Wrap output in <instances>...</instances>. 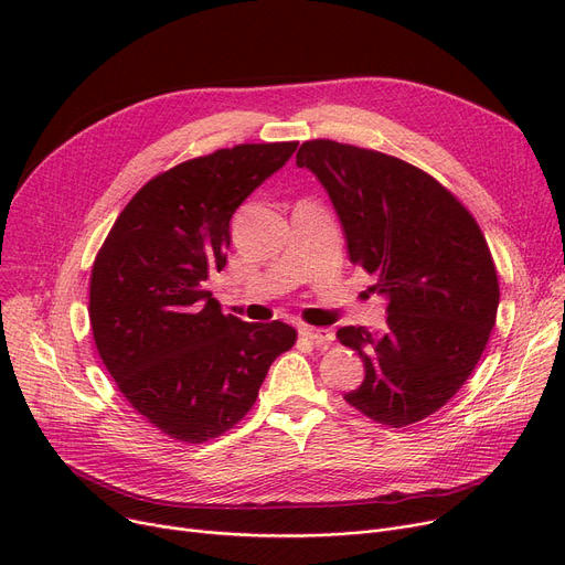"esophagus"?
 Masks as SVG:
<instances>
[{
	"mask_svg": "<svg viewBox=\"0 0 565 565\" xmlns=\"http://www.w3.org/2000/svg\"><path fill=\"white\" fill-rule=\"evenodd\" d=\"M300 332H302L311 343H316L318 348H330V343L334 341V334H332L330 330H324V328H309V324H302Z\"/></svg>",
	"mask_w": 565,
	"mask_h": 565,
	"instance_id": "1",
	"label": "esophagus"
}]
</instances>
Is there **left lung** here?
Listing matches in <instances>:
<instances>
[{"instance_id":"left-lung-1","label":"left lung","mask_w":565,"mask_h":565,"mask_svg":"<svg viewBox=\"0 0 565 565\" xmlns=\"http://www.w3.org/2000/svg\"><path fill=\"white\" fill-rule=\"evenodd\" d=\"M295 162L328 190L350 263L387 298L382 332H337L366 371L343 398L377 424H417L456 396L494 328L499 281L486 237L447 188L394 156L311 139Z\"/></svg>"}]
</instances>
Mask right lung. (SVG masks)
<instances>
[{
  "label": "right lung",
  "instance_id": "add662e5",
  "mask_svg": "<svg viewBox=\"0 0 565 565\" xmlns=\"http://www.w3.org/2000/svg\"><path fill=\"white\" fill-rule=\"evenodd\" d=\"M298 141L237 143L151 178L94 260L88 318L128 403L164 435L201 444L241 422L298 332L224 316L205 281L226 265L228 222Z\"/></svg>",
  "mask_w": 565,
  "mask_h": 565
}]
</instances>
